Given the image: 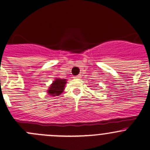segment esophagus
Segmentation results:
<instances>
[{
	"label": "esophagus",
	"instance_id": "esophagus-1",
	"mask_svg": "<svg viewBox=\"0 0 150 150\" xmlns=\"http://www.w3.org/2000/svg\"><path fill=\"white\" fill-rule=\"evenodd\" d=\"M81 78V75H77L76 77H75V78H76V79H79V78Z\"/></svg>",
	"mask_w": 150,
	"mask_h": 150
}]
</instances>
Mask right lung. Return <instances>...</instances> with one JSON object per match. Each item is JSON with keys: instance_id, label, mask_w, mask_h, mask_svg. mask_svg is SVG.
Instances as JSON below:
<instances>
[{"instance_id": "right-lung-1", "label": "right lung", "mask_w": 150, "mask_h": 150, "mask_svg": "<svg viewBox=\"0 0 150 150\" xmlns=\"http://www.w3.org/2000/svg\"><path fill=\"white\" fill-rule=\"evenodd\" d=\"M67 83L66 79H61V78H56L51 86L48 87V90H47V93L52 96H58L64 91L65 84Z\"/></svg>"}]
</instances>
